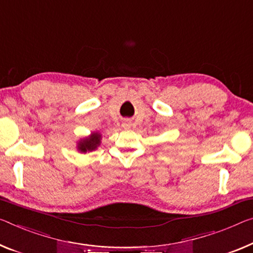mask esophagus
I'll return each instance as SVG.
<instances>
[{"label": "esophagus", "mask_w": 253, "mask_h": 253, "mask_svg": "<svg viewBox=\"0 0 253 253\" xmlns=\"http://www.w3.org/2000/svg\"><path fill=\"white\" fill-rule=\"evenodd\" d=\"M123 126H126V127H129V124H127V123H124V124H123Z\"/></svg>", "instance_id": "esophagus-1"}]
</instances>
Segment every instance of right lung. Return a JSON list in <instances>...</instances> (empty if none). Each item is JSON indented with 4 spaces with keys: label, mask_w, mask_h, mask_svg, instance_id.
I'll use <instances>...</instances> for the list:
<instances>
[{
    "label": "right lung",
    "mask_w": 253,
    "mask_h": 253,
    "mask_svg": "<svg viewBox=\"0 0 253 253\" xmlns=\"http://www.w3.org/2000/svg\"><path fill=\"white\" fill-rule=\"evenodd\" d=\"M99 143H100V135L98 133H94L91 134L88 139H84L83 141H80L78 148H79L80 151H83V153H86L88 150L96 149L97 146H99Z\"/></svg>",
    "instance_id": "obj_1"
}]
</instances>
